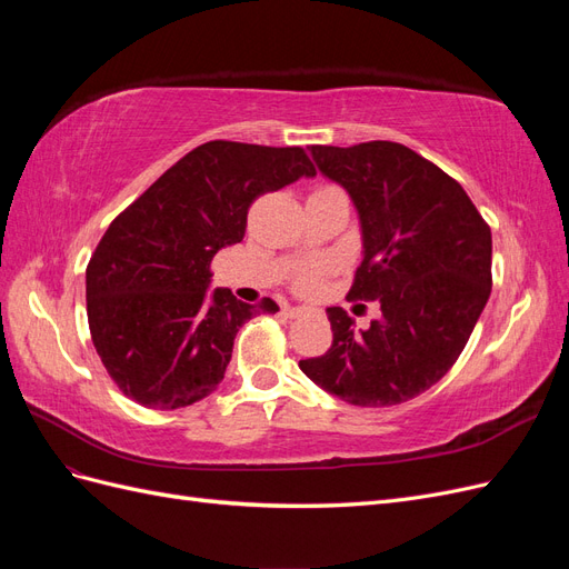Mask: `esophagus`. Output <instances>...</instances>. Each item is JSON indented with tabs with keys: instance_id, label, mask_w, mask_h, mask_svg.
<instances>
[{
	"instance_id": "obj_1",
	"label": "esophagus",
	"mask_w": 569,
	"mask_h": 569,
	"mask_svg": "<svg viewBox=\"0 0 569 569\" xmlns=\"http://www.w3.org/2000/svg\"><path fill=\"white\" fill-rule=\"evenodd\" d=\"M284 311H287L289 318H299V316H303L308 311V308L306 306H287Z\"/></svg>"
}]
</instances>
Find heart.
Returning <instances> with one entry per match:
<instances>
[{"instance_id": "obj_1", "label": "heart", "mask_w": 569, "mask_h": 569, "mask_svg": "<svg viewBox=\"0 0 569 569\" xmlns=\"http://www.w3.org/2000/svg\"><path fill=\"white\" fill-rule=\"evenodd\" d=\"M299 284H301L303 289H311V287L316 284V270H306V272H301Z\"/></svg>"}]
</instances>
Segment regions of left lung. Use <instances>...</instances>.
Instances as JSON below:
<instances>
[{"mask_svg":"<svg viewBox=\"0 0 569 569\" xmlns=\"http://www.w3.org/2000/svg\"><path fill=\"white\" fill-rule=\"evenodd\" d=\"M320 176L353 201L363 263L349 291L377 299L358 330L327 308L335 341L299 368L327 393L363 408L416 399L451 370L491 295V230L465 189L396 142L311 147Z\"/></svg>","mask_w":569,"mask_h":569,"instance_id":"left-lung-1","label":"left lung"}]
</instances>
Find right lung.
<instances>
[{
  "label": "right lung",
  "mask_w": 569,
  "mask_h": 569,
  "mask_svg": "<svg viewBox=\"0 0 569 569\" xmlns=\"http://www.w3.org/2000/svg\"><path fill=\"white\" fill-rule=\"evenodd\" d=\"M313 176L299 147L206 142L111 222L84 284L94 349L120 391L153 410L216 391L239 327L280 306L211 289L213 256L242 242L256 197Z\"/></svg>",
  "instance_id": "obj_1"
}]
</instances>
